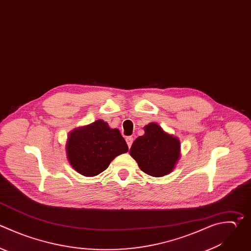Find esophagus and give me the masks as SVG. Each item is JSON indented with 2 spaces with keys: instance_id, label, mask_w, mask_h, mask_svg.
<instances>
[{
  "instance_id": "esophagus-1",
  "label": "esophagus",
  "mask_w": 251,
  "mask_h": 251,
  "mask_svg": "<svg viewBox=\"0 0 251 251\" xmlns=\"http://www.w3.org/2000/svg\"><path fill=\"white\" fill-rule=\"evenodd\" d=\"M126 143H127L128 148H130V147H131V145H132V142H133V137H131V136H127V137L126 138Z\"/></svg>"
}]
</instances>
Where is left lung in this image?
Listing matches in <instances>:
<instances>
[{
	"instance_id": "8db88e82",
	"label": "left lung",
	"mask_w": 251,
	"mask_h": 251,
	"mask_svg": "<svg viewBox=\"0 0 251 251\" xmlns=\"http://www.w3.org/2000/svg\"><path fill=\"white\" fill-rule=\"evenodd\" d=\"M144 131V135L137 137L132 143L129 151L131 157L140 170L149 176L168 175L179 158V140L166 133L155 123L146 126Z\"/></svg>"
}]
</instances>
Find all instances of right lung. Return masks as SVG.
Here are the masks:
<instances>
[{"label": "right lung", "instance_id": "obj_1", "mask_svg": "<svg viewBox=\"0 0 251 251\" xmlns=\"http://www.w3.org/2000/svg\"><path fill=\"white\" fill-rule=\"evenodd\" d=\"M127 151V144L120 130L110 128L102 120L74 130L67 144L71 165L85 176L104 172L115 157Z\"/></svg>", "mask_w": 251, "mask_h": 251}]
</instances>
